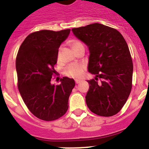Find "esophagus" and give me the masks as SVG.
<instances>
[{
	"label": "esophagus",
	"instance_id": "1",
	"mask_svg": "<svg viewBox=\"0 0 149 149\" xmlns=\"http://www.w3.org/2000/svg\"><path fill=\"white\" fill-rule=\"evenodd\" d=\"M75 82H76V84H79V83H81V80H76V81H75Z\"/></svg>",
	"mask_w": 149,
	"mask_h": 149
}]
</instances>
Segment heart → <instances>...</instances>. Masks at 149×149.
<instances>
[{"label":"heart","instance_id":"b5f03b06","mask_svg":"<svg viewBox=\"0 0 149 149\" xmlns=\"http://www.w3.org/2000/svg\"><path fill=\"white\" fill-rule=\"evenodd\" d=\"M70 45H71L72 48L74 50H76L78 47L83 45L81 42L79 41V40H72L70 41ZM58 60H59V55H58ZM85 66L82 64L79 63H72L70 64L64 69V74L68 77L74 78V79H78L80 78L83 75Z\"/></svg>","mask_w":149,"mask_h":149}]
</instances>
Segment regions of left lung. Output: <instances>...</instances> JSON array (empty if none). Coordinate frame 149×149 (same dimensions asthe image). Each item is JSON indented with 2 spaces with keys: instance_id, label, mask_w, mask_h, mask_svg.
<instances>
[{
  "instance_id": "obj_1",
  "label": "left lung",
  "mask_w": 149,
  "mask_h": 149,
  "mask_svg": "<svg viewBox=\"0 0 149 149\" xmlns=\"http://www.w3.org/2000/svg\"><path fill=\"white\" fill-rule=\"evenodd\" d=\"M72 31L88 47V70L95 75L87 81L88 109L100 116L116 115L132 88L133 65L127 42L118 30L101 24L73 28Z\"/></svg>"
}]
</instances>
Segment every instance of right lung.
Instances as JSON below:
<instances>
[{
	"instance_id": "right-lung-1",
	"label": "right lung",
	"mask_w": 149,
	"mask_h": 149,
	"mask_svg": "<svg viewBox=\"0 0 149 149\" xmlns=\"http://www.w3.org/2000/svg\"><path fill=\"white\" fill-rule=\"evenodd\" d=\"M70 29L41 30L29 34L19 47L16 60L18 88L25 104L37 118L58 119L68 108V99L75 86L73 79L63 77L60 85L51 83L56 74L54 65L58 49Z\"/></svg>"
}]
</instances>
